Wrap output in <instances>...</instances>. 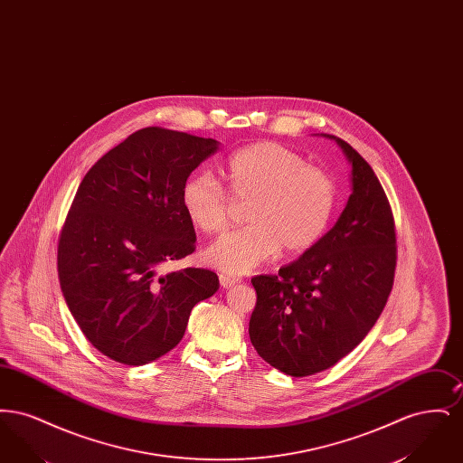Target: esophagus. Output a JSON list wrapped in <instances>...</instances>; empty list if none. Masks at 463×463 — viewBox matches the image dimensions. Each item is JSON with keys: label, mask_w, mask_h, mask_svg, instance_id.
<instances>
[{"label": "esophagus", "mask_w": 463, "mask_h": 463, "mask_svg": "<svg viewBox=\"0 0 463 463\" xmlns=\"http://www.w3.org/2000/svg\"><path fill=\"white\" fill-rule=\"evenodd\" d=\"M219 279H221L222 288L234 287V285L240 281L238 278H234V276H227V274H221V276H219Z\"/></svg>", "instance_id": "esophagus-1"}]
</instances>
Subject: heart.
I'll list each match as a JSON object with an SVG mask.
<instances>
[{"mask_svg":"<svg viewBox=\"0 0 463 463\" xmlns=\"http://www.w3.org/2000/svg\"><path fill=\"white\" fill-rule=\"evenodd\" d=\"M227 190L208 174L191 176L180 193L182 208L204 234L223 232L234 203L246 204L250 225L206 250V262L225 274H246L279 250L304 253L330 225L336 191L331 176L276 142H257L231 156L223 166Z\"/></svg>","mask_w":463,"mask_h":463,"instance_id":"b5f03b06","label":"heart"}]
</instances>
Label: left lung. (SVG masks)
<instances>
[{
  "label": "left lung",
  "mask_w": 463,
  "mask_h": 463,
  "mask_svg": "<svg viewBox=\"0 0 463 463\" xmlns=\"http://www.w3.org/2000/svg\"><path fill=\"white\" fill-rule=\"evenodd\" d=\"M353 165V194L330 231L278 274L251 278L250 340L289 376L336 364L373 328L394 285L396 225L372 166L335 138Z\"/></svg>",
  "instance_id": "1"
}]
</instances>
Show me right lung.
I'll return each instance as SVG.
<instances>
[{
    "instance_id": "add662e5",
    "label": "right lung",
    "mask_w": 463,
    "mask_h": 463,
    "mask_svg": "<svg viewBox=\"0 0 463 463\" xmlns=\"http://www.w3.org/2000/svg\"><path fill=\"white\" fill-rule=\"evenodd\" d=\"M217 140L147 127L81 180L61 231L57 269L67 307L90 344L142 366L182 340L193 307L219 289L213 270L161 267L196 250L180 193Z\"/></svg>"
}]
</instances>
